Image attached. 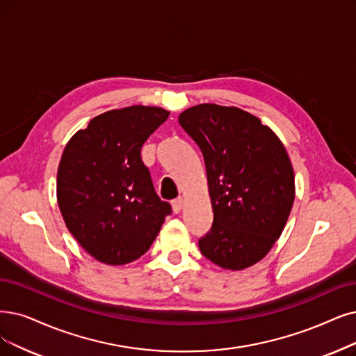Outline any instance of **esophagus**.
I'll return each instance as SVG.
<instances>
[{"label": "esophagus", "instance_id": "obj_1", "mask_svg": "<svg viewBox=\"0 0 356 356\" xmlns=\"http://www.w3.org/2000/svg\"><path fill=\"white\" fill-rule=\"evenodd\" d=\"M182 204H184V200L181 197L175 198V200H172V209L175 213H179L182 210Z\"/></svg>", "mask_w": 356, "mask_h": 356}]
</instances>
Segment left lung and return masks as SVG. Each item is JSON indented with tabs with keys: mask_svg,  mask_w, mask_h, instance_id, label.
Here are the masks:
<instances>
[{
	"mask_svg": "<svg viewBox=\"0 0 356 356\" xmlns=\"http://www.w3.org/2000/svg\"><path fill=\"white\" fill-rule=\"evenodd\" d=\"M178 121L200 147L213 209L202 254L226 270H243L275 245L295 198V175L279 137L236 106L202 104Z\"/></svg>",
	"mask_w": 356,
	"mask_h": 356,
	"instance_id": "left-lung-1",
	"label": "left lung"
}]
</instances>
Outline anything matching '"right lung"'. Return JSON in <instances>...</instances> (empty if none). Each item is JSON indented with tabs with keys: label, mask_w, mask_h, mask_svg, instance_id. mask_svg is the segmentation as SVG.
<instances>
[{
	"label": "right lung",
	"mask_w": 356,
	"mask_h": 356,
	"mask_svg": "<svg viewBox=\"0 0 356 356\" xmlns=\"http://www.w3.org/2000/svg\"><path fill=\"white\" fill-rule=\"evenodd\" d=\"M169 112L134 105L95 117L67 143L56 200L68 231L97 261L121 266L141 257L170 204L156 194L141 146Z\"/></svg>",
	"instance_id": "obj_1"
}]
</instances>
